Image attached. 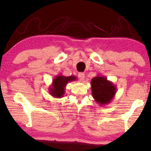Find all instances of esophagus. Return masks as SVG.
I'll use <instances>...</instances> for the list:
<instances>
[{
	"mask_svg": "<svg viewBox=\"0 0 151 151\" xmlns=\"http://www.w3.org/2000/svg\"><path fill=\"white\" fill-rule=\"evenodd\" d=\"M84 74L83 73H80L79 74H78V78H79L80 80H81V81H83V80H84Z\"/></svg>",
	"mask_w": 151,
	"mask_h": 151,
	"instance_id": "34e87169",
	"label": "esophagus"
}]
</instances>
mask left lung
<instances>
[{
  "mask_svg": "<svg viewBox=\"0 0 151 151\" xmlns=\"http://www.w3.org/2000/svg\"><path fill=\"white\" fill-rule=\"evenodd\" d=\"M92 96L101 106L108 104L116 93L117 87L104 76L98 75L91 80Z\"/></svg>",
  "mask_w": 151,
  "mask_h": 151,
  "instance_id": "obj_1",
  "label": "left lung"
}]
</instances>
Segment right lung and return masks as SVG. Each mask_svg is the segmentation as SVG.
Masks as SVG:
<instances>
[{
    "label": "right lung",
    "instance_id": "1",
    "mask_svg": "<svg viewBox=\"0 0 151 151\" xmlns=\"http://www.w3.org/2000/svg\"><path fill=\"white\" fill-rule=\"evenodd\" d=\"M76 77L74 76H64L59 74L53 78L51 85L49 86V91L51 96L55 98H61L65 93V88L68 82L75 81Z\"/></svg>",
    "mask_w": 151,
    "mask_h": 151
}]
</instances>
